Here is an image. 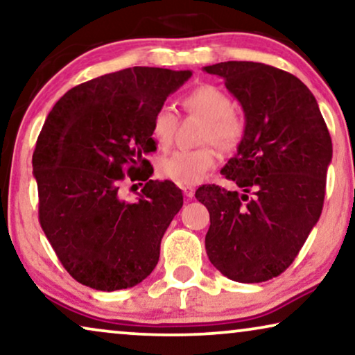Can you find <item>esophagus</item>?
I'll list each match as a JSON object with an SVG mask.
<instances>
[{
  "label": "esophagus",
  "instance_id": "1",
  "mask_svg": "<svg viewBox=\"0 0 355 355\" xmlns=\"http://www.w3.org/2000/svg\"><path fill=\"white\" fill-rule=\"evenodd\" d=\"M182 192L187 198H192L193 193H196V189H193V187H182Z\"/></svg>",
  "mask_w": 355,
  "mask_h": 355
}]
</instances>
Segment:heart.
<instances>
[{
	"label": "heart",
	"instance_id": "heart-1",
	"mask_svg": "<svg viewBox=\"0 0 355 355\" xmlns=\"http://www.w3.org/2000/svg\"><path fill=\"white\" fill-rule=\"evenodd\" d=\"M189 113L207 121L203 129V142H213L223 150H230L239 144L244 134V121L232 110L231 98L221 89L205 84L189 92L182 100ZM178 128V114L169 105H162L152 119V135L159 147L173 142ZM218 153L211 145L196 150H176L166 155L158 164V171L164 179L178 186L191 187L202 182L207 173L216 164Z\"/></svg>",
	"mask_w": 355,
	"mask_h": 355
}]
</instances>
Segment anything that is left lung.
I'll list each match as a JSON object with an SVG mask.
<instances>
[{
    "label": "left lung",
    "mask_w": 355,
    "mask_h": 355,
    "mask_svg": "<svg viewBox=\"0 0 355 355\" xmlns=\"http://www.w3.org/2000/svg\"><path fill=\"white\" fill-rule=\"evenodd\" d=\"M203 71L225 80L245 118L221 169L242 193L215 184L196 192L210 213L207 255L230 279L261 283L293 263L322 215L331 137L313 94L289 72L252 61Z\"/></svg>",
    "instance_id": "left-lung-1"
}]
</instances>
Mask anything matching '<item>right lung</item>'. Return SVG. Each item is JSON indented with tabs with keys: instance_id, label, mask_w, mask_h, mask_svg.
Instances as JSON below:
<instances>
[{
	"instance_id": "obj_1",
	"label": "right lung",
	"mask_w": 355,
	"mask_h": 355,
	"mask_svg": "<svg viewBox=\"0 0 355 355\" xmlns=\"http://www.w3.org/2000/svg\"><path fill=\"white\" fill-rule=\"evenodd\" d=\"M191 71L128 67L66 92L48 113L32 166L38 220L72 278L96 291L142 283L159 259L169 223L182 208L181 189L152 181L128 204L119 182L144 171L157 150L155 111L191 79ZM139 177V178H140Z\"/></svg>"
}]
</instances>
